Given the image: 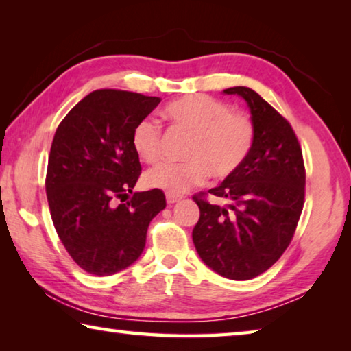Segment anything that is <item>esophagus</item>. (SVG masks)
<instances>
[{
	"instance_id": "1",
	"label": "esophagus",
	"mask_w": 351,
	"mask_h": 351,
	"mask_svg": "<svg viewBox=\"0 0 351 351\" xmlns=\"http://www.w3.org/2000/svg\"><path fill=\"white\" fill-rule=\"evenodd\" d=\"M165 199H167L169 204H175V203H178V201H181L182 197H175V195H167V197H165Z\"/></svg>"
}]
</instances>
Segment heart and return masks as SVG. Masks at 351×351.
<instances>
[{"mask_svg": "<svg viewBox=\"0 0 351 351\" xmlns=\"http://www.w3.org/2000/svg\"><path fill=\"white\" fill-rule=\"evenodd\" d=\"M164 117L190 134L182 164H158L144 175V184L180 197L204 184L209 173L215 180L235 175L252 150L255 130L245 116L232 114L229 105L209 96H186L170 102ZM161 130L152 119H141L132 132V147L141 161L159 158Z\"/></svg>", "mask_w": 351, "mask_h": 351, "instance_id": "1", "label": "heart"}]
</instances>
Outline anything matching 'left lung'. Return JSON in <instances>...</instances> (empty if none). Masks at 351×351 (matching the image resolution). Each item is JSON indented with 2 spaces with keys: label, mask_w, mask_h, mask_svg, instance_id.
Masks as SVG:
<instances>
[{
  "label": "left lung",
  "mask_w": 351,
  "mask_h": 351,
  "mask_svg": "<svg viewBox=\"0 0 351 351\" xmlns=\"http://www.w3.org/2000/svg\"><path fill=\"white\" fill-rule=\"evenodd\" d=\"M251 111L252 150L235 175L209 190L228 201L210 204L199 197L193 245L201 260L230 280H249L269 269L293 239L305 198V167L293 128L257 93L234 86Z\"/></svg>",
  "instance_id": "left-lung-1"
}]
</instances>
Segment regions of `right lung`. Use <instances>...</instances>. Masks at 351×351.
I'll list each match as a JSON object with an SVG mask.
<instances>
[{
	"label": "right lung",
	"instance_id": "right-lung-1",
	"mask_svg": "<svg viewBox=\"0 0 351 351\" xmlns=\"http://www.w3.org/2000/svg\"><path fill=\"white\" fill-rule=\"evenodd\" d=\"M159 102L138 93L97 90L57 128L47 162V203L63 246L90 274L111 276L133 265L145 247L148 224L165 209L162 190L133 192L141 173L133 127ZM128 193L130 202L115 204Z\"/></svg>",
	"mask_w": 351,
	"mask_h": 351
}]
</instances>
